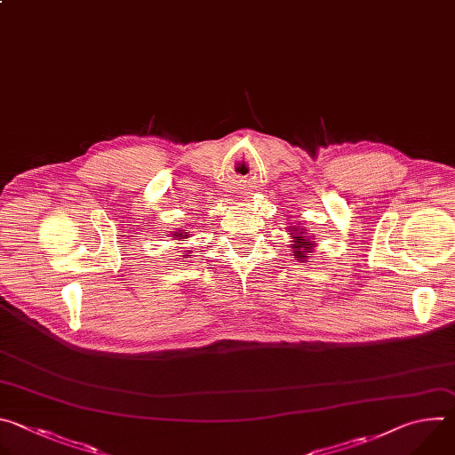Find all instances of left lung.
Wrapping results in <instances>:
<instances>
[{
  "label": "left lung",
  "instance_id": "obj_1",
  "mask_svg": "<svg viewBox=\"0 0 455 455\" xmlns=\"http://www.w3.org/2000/svg\"><path fill=\"white\" fill-rule=\"evenodd\" d=\"M295 230V234L291 232V248H293V255H295V259L297 261H306L307 259V255H311V250H313V241L307 237V235H304V228L302 230H299V228H293Z\"/></svg>",
  "mask_w": 455,
  "mask_h": 455
}]
</instances>
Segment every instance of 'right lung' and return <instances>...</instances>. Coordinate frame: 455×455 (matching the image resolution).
Wrapping results in <instances>:
<instances>
[{
    "instance_id": "obj_1",
    "label": "right lung",
    "mask_w": 455,
    "mask_h": 455,
    "mask_svg": "<svg viewBox=\"0 0 455 455\" xmlns=\"http://www.w3.org/2000/svg\"><path fill=\"white\" fill-rule=\"evenodd\" d=\"M172 235H176L180 241H183L185 237H188V232H181V230H180V232H174Z\"/></svg>"
}]
</instances>
